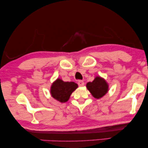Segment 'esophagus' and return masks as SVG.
<instances>
[{
  "label": "esophagus",
  "mask_w": 148,
  "mask_h": 148,
  "mask_svg": "<svg viewBox=\"0 0 148 148\" xmlns=\"http://www.w3.org/2000/svg\"><path fill=\"white\" fill-rule=\"evenodd\" d=\"M78 85H79V87H83V86L85 85V83H84V81L80 80V81H78Z\"/></svg>",
  "instance_id": "1"
}]
</instances>
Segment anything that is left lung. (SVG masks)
Returning a JSON list of instances; mask_svg holds the SVG:
<instances>
[{"mask_svg": "<svg viewBox=\"0 0 148 148\" xmlns=\"http://www.w3.org/2000/svg\"><path fill=\"white\" fill-rule=\"evenodd\" d=\"M87 88L95 98L101 99L108 92V85L103 78L96 77L92 82L87 83Z\"/></svg>", "mask_w": 148, "mask_h": 148, "instance_id": "8db88e82", "label": "left lung"}]
</instances>
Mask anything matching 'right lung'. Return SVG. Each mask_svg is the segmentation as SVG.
<instances>
[{"mask_svg": "<svg viewBox=\"0 0 148 148\" xmlns=\"http://www.w3.org/2000/svg\"><path fill=\"white\" fill-rule=\"evenodd\" d=\"M77 87L78 85L74 82H65L58 79L52 84L50 92L52 97L57 101L61 103H65Z\"/></svg>", "mask_w": 148, "mask_h": 148, "instance_id": "add662e5", "label": "right lung"}]
</instances>
